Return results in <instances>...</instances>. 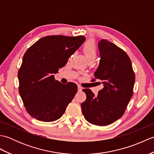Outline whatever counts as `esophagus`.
<instances>
[{
	"mask_svg": "<svg viewBox=\"0 0 154 154\" xmlns=\"http://www.w3.org/2000/svg\"><path fill=\"white\" fill-rule=\"evenodd\" d=\"M77 87H78V91H82V89H83V87H82L80 86V85H78Z\"/></svg>",
	"mask_w": 154,
	"mask_h": 154,
	"instance_id": "34e87169",
	"label": "esophagus"
}]
</instances>
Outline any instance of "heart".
<instances>
[{"instance_id": "b5f03b06", "label": "heart", "mask_w": 154, "mask_h": 154, "mask_svg": "<svg viewBox=\"0 0 154 154\" xmlns=\"http://www.w3.org/2000/svg\"><path fill=\"white\" fill-rule=\"evenodd\" d=\"M83 52L89 61H93L97 56V48L93 40L87 41L83 45Z\"/></svg>"}]
</instances>
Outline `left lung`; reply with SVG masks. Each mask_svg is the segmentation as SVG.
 I'll return each instance as SVG.
<instances>
[{"label": "left lung", "instance_id": "obj_1", "mask_svg": "<svg viewBox=\"0 0 154 154\" xmlns=\"http://www.w3.org/2000/svg\"><path fill=\"white\" fill-rule=\"evenodd\" d=\"M98 46L100 60L94 75L103 88L97 96L89 89H83L87 99L81 109L91 124L106 126L124 114L132 96L135 74L131 60L122 49L107 40H101Z\"/></svg>", "mask_w": 154, "mask_h": 154}]
</instances>
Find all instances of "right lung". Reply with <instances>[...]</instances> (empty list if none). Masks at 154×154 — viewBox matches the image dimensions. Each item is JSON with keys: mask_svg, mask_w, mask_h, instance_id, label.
I'll list each match as a JSON object with an SVG mask.
<instances>
[{"mask_svg": "<svg viewBox=\"0 0 154 154\" xmlns=\"http://www.w3.org/2000/svg\"><path fill=\"white\" fill-rule=\"evenodd\" d=\"M85 40L83 35H48L40 38L24 55L19 69V93L28 114L42 122L62 116L77 92L73 83L62 84L54 73L64 67Z\"/></svg>", "mask_w": 154, "mask_h": 154, "instance_id": "add662e5", "label": "right lung"}]
</instances>
